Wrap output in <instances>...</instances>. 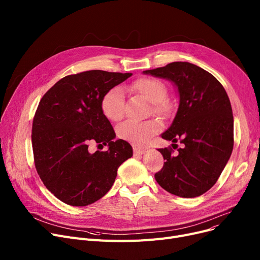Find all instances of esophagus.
I'll return each instance as SVG.
<instances>
[{
    "instance_id": "1",
    "label": "esophagus",
    "mask_w": 260,
    "mask_h": 260,
    "mask_svg": "<svg viewBox=\"0 0 260 260\" xmlns=\"http://www.w3.org/2000/svg\"><path fill=\"white\" fill-rule=\"evenodd\" d=\"M145 151H146L145 148H141V147H138V146H134V155L135 156H140V155L144 154Z\"/></svg>"
}]
</instances>
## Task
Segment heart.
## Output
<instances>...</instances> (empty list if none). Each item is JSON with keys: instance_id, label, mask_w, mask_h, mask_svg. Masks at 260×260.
Returning <instances> with one entry per match:
<instances>
[{"instance_id": "heart-1", "label": "heart", "mask_w": 260, "mask_h": 260, "mask_svg": "<svg viewBox=\"0 0 260 260\" xmlns=\"http://www.w3.org/2000/svg\"><path fill=\"white\" fill-rule=\"evenodd\" d=\"M132 88L152 103L153 112L159 116L168 117L172 113V105L166 99L168 90L162 82L155 78H140L132 84ZM101 111L111 121H120L124 116V94L119 86H115L104 93L101 99ZM160 129V122L149 119L143 122L126 121L118 129V136L136 145L146 143Z\"/></svg>"}]
</instances>
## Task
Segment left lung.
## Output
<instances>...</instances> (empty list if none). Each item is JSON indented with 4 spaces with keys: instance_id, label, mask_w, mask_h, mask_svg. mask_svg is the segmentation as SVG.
<instances>
[{
    "instance_id": "obj_1",
    "label": "left lung",
    "mask_w": 260,
    "mask_h": 260,
    "mask_svg": "<svg viewBox=\"0 0 260 260\" xmlns=\"http://www.w3.org/2000/svg\"><path fill=\"white\" fill-rule=\"evenodd\" d=\"M143 74L168 79L178 88L179 107L170 128L161 135L184 145L177 155L172 147L159 148L165 160L155 174L169 193L194 198L216 183L234 145V119L225 89L212 74L188 62H173Z\"/></svg>"
}]
</instances>
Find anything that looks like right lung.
<instances>
[{
  "label": "right lung",
  "mask_w": 260,
  "mask_h": 260,
  "mask_svg": "<svg viewBox=\"0 0 260 260\" xmlns=\"http://www.w3.org/2000/svg\"><path fill=\"white\" fill-rule=\"evenodd\" d=\"M133 74L87 71L59 80L41 99L32 122L36 170L62 202L85 207L113 186L117 171L133 156L131 144L114 140L115 131L101 111L106 91ZM91 143L108 145L90 154Z\"/></svg>",
  "instance_id": "obj_1"
}]
</instances>
